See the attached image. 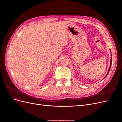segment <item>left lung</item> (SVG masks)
<instances>
[{"mask_svg": "<svg viewBox=\"0 0 122 122\" xmlns=\"http://www.w3.org/2000/svg\"><path fill=\"white\" fill-rule=\"evenodd\" d=\"M110 56H111V57H110V65H109V69H108V72H107V74L105 75V76L104 77V78H103L102 80H103V79H104L105 77L107 76V75H108V73H109V71H110V68H111V66H112V52H111V50H110Z\"/></svg>", "mask_w": 122, "mask_h": 122, "instance_id": "8db88e82", "label": "left lung"}]
</instances>
